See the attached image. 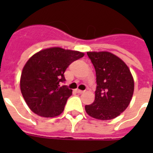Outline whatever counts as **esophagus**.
Wrapping results in <instances>:
<instances>
[{
	"label": "esophagus",
	"instance_id": "1",
	"mask_svg": "<svg viewBox=\"0 0 153 153\" xmlns=\"http://www.w3.org/2000/svg\"><path fill=\"white\" fill-rule=\"evenodd\" d=\"M76 93H79V94H81V93H83L85 92L84 90H76Z\"/></svg>",
	"mask_w": 153,
	"mask_h": 153
}]
</instances>
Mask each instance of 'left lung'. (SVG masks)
Here are the masks:
<instances>
[{
	"instance_id": "left-lung-1",
	"label": "left lung",
	"mask_w": 153,
	"mask_h": 153,
	"mask_svg": "<svg viewBox=\"0 0 153 153\" xmlns=\"http://www.w3.org/2000/svg\"><path fill=\"white\" fill-rule=\"evenodd\" d=\"M96 70L95 100L86 105V113L100 120L120 116L129 106L134 91V80L127 65L111 53L87 52Z\"/></svg>"
}]
</instances>
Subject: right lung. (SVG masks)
Masks as SVG:
<instances>
[{
  "label": "right lung",
  "mask_w": 153,
  "mask_h": 153,
  "mask_svg": "<svg viewBox=\"0 0 153 153\" xmlns=\"http://www.w3.org/2000/svg\"><path fill=\"white\" fill-rule=\"evenodd\" d=\"M84 56L76 51L51 47L31 56L22 70L21 90L24 100L34 113L54 117L63 113L72 90L60 86L66 79L69 65Z\"/></svg>",
  "instance_id": "right-lung-1"
}]
</instances>
